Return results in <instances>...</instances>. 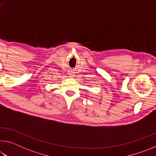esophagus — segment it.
I'll return each mask as SVG.
<instances>
[{
    "label": "esophagus",
    "mask_w": 156,
    "mask_h": 156,
    "mask_svg": "<svg viewBox=\"0 0 156 156\" xmlns=\"http://www.w3.org/2000/svg\"><path fill=\"white\" fill-rule=\"evenodd\" d=\"M71 75H72V74H71Z\"/></svg>",
    "instance_id": "obj_1"
}]
</instances>
